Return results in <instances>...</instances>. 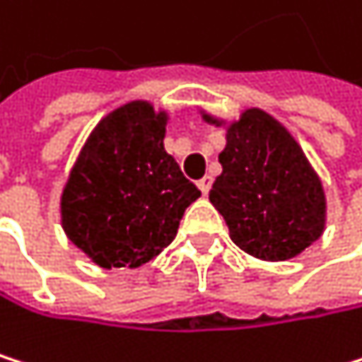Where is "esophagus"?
I'll list each match as a JSON object with an SVG mask.
<instances>
[{
	"mask_svg": "<svg viewBox=\"0 0 362 362\" xmlns=\"http://www.w3.org/2000/svg\"><path fill=\"white\" fill-rule=\"evenodd\" d=\"M197 187H199L202 195H208V191H210V187H212V177H210V175L202 177V180H199V182H197Z\"/></svg>",
	"mask_w": 362,
	"mask_h": 362,
	"instance_id": "obj_1",
	"label": "esophagus"
}]
</instances>
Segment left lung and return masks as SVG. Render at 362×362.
<instances>
[{"instance_id": "1", "label": "left lung", "mask_w": 362, "mask_h": 362, "mask_svg": "<svg viewBox=\"0 0 362 362\" xmlns=\"http://www.w3.org/2000/svg\"><path fill=\"white\" fill-rule=\"evenodd\" d=\"M218 163L223 171L210 189V202L243 251L283 262L322 236V182L294 137L272 115L245 111L227 128Z\"/></svg>"}]
</instances>
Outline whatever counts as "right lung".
I'll use <instances>...</instances> for the list:
<instances>
[{
	"instance_id": "obj_1",
	"label": "right lung",
	"mask_w": 362,
	"mask_h": 362,
	"mask_svg": "<svg viewBox=\"0 0 362 362\" xmlns=\"http://www.w3.org/2000/svg\"><path fill=\"white\" fill-rule=\"evenodd\" d=\"M165 113L128 103L90 135L62 195L66 236L103 268H137L173 238L202 195L163 148Z\"/></svg>"
}]
</instances>
